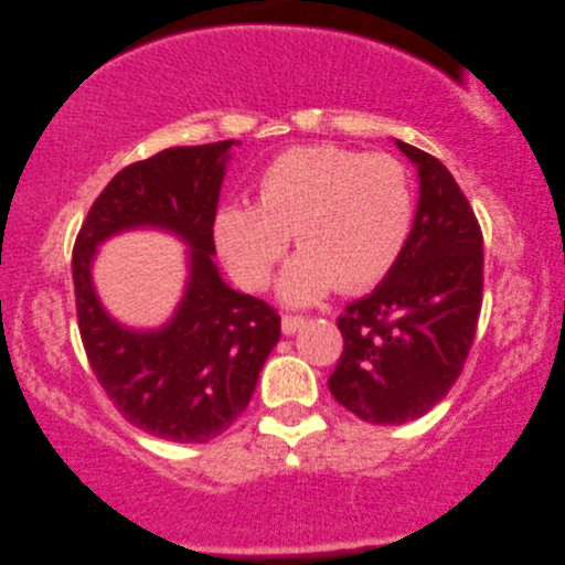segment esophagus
Wrapping results in <instances>:
<instances>
[{"label":"esophagus","mask_w":565,"mask_h":565,"mask_svg":"<svg viewBox=\"0 0 565 565\" xmlns=\"http://www.w3.org/2000/svg\"><path fill=\"white\" fill-rule=\"evenodd\" d=\"M302 326H305L302 316H282V332H285V335H292V332H298Z\"/></svg>","instance_id":"1"}]
</instances>
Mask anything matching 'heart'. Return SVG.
Instances as JSON below:
<instances>
[{
  "mask_svg": "<svg viewBox=\"0 0 565 565\" xmlns=\"http://www.w3.org/2000/svg\"><path fill=\"white\" fill-rule=\"evenodd\" d=\"M408 170L393 154L335 145L290 147L257 178V205L230 202L215 217V245L249 290L270 282L292 235L300 249L285 267L288 302H312L332 288L365 290L393 270L413 227Z\"/></svg>",
  "mask_w": 565,
  "mask_h": 565,
  "instance_id": "1",
  "label": "heart"
}]
</instances>
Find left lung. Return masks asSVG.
Segmentation results:
<instances>
[{"instance_id": "obj_1", "label": "left lung", "mask_w": 565, "mask_h": 565, "mask_svg": "<svg viewBox=\"0 0 565 565\" xmlns=\"http://www.w3.org/2000/svg\"><path fill=\"white\" fill-rule=\"evenodd\" d=\"M418 164L420 200L393 270L350 302L338 328L343 355L328 387L358 418H420L463 373L483 305V233L463 190L438 157L397 140Z\"/></svg>"}]
</instances>
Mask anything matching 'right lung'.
I'll use <instances>...</instances> for the list:
<instances>
[{"mask_svg": "<svg viewBox=\"0 0 565 565\" xmlns=\"http://www.w3.org/2000/svg\"><path fill=\"white\" fill-rule=\"evenodd\" d=\"M230 147L233 140L170 147L127 164L92 202L72 249L77 326L92 373L125 420L172 443H207L227 430L247 408L280 340L277 310L227 288L212 263ZM145 224L170 228L193 247L181 308L154 333L117 327L100 310L88 277L102 238Z\"/></svg>", "mask_w": 565, "mask_h": 565, "instance_id": "right-lung-1", "label": "right lung"}]
</instances>
